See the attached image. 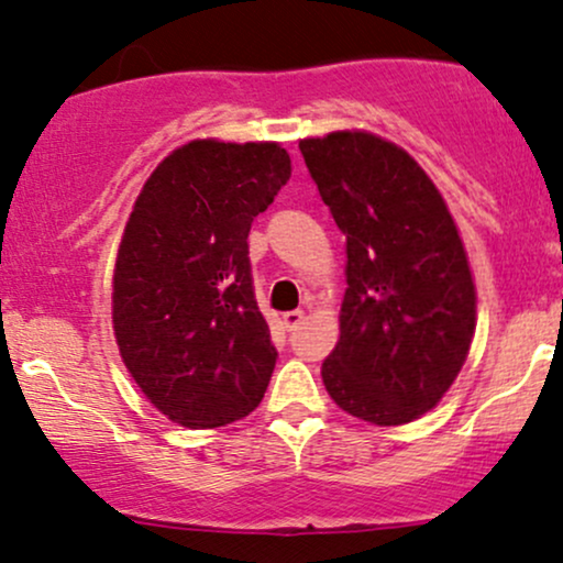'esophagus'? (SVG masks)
Wrapping results in <instances>:
<instances>
[{"label": "esophagus", "mask_w": 563, "mask_h": 563, "mask_svg": "<svg viewBox=\"0 0 563 563\" xmlns=\"http://www.w3.org/2000/svg\"><path fill=\"white\" fill-rule=\"evenodd\" d=\"M303 322V312L301 309H294V312H286L283 314V325H286V331H296Z\"/></svg>", "instance_id": "1"}]
</instances>
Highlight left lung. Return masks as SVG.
<instances>
[{"label":"left lung","instance_id":"1","mask_svg":"<svg viewBox=\"0 0 563 563\" xmlns=\"http://www.w3.org/2000/svg\"><path fill=\"white\" fill-rule=\"evenodd\" d=\"M299 147L346 235L339 341L322 384L360 421H418L455 384L476 333L461 230L429 174L391 140L341 129Z\"/></svg>","mask_w":563,"mask_h":563}]
</instances>
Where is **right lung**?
Returning <instances> with one entry per match:
<instances>
[{
	"mask_svg": "<svg viewBox=\"0 0 563 563\" xmlns=\"http://www.w3.org/2000/svg\"><path fill=\"white\" fill-rule=\"evenodd\" d=\"M290 177L280 142L190 140L153 169L113 267L121 363L185 429L241 421L275 371L254 299L249 230Z\"/></svg>",
	"mask_w": 563,
	"mask_h": 563,
	"instance_id": "1",
	"label": "right lung"
}]
</instances>
